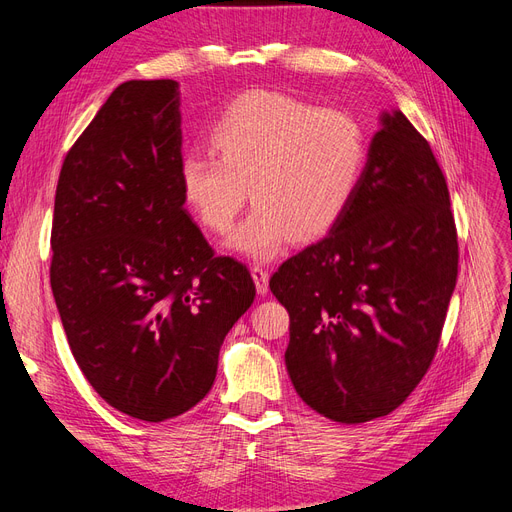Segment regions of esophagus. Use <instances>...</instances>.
Returning a JSON list of instances; mask_svg holds the SVG:
<instances>
[{"label":"esophagus","instance_id":"obj_1","mask_svg":"<svg viewBox=\"0 0 512 512\" xmlns=\"http://www.w3.org/2000/svg\"><path fill=\"white\" fill-rule=\"evenodd\" d=\"M252 277H254V284L258 294H267L269 292V271L265 267H252Z\"/></svg>","mask_w":512,"mask_h":512}]
</instances>
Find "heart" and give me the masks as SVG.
<instances>
[{"label":"heart","mask_w":512,"mask_h":512,"mask_svg":"<svg viewBox=\"0 0 512 512\" xmlns=\"http://www.w3.org/2000/svg\"><path fill=\"white\" fill-rule=\"evenodd\" d=\"M213 153L179 162L185 205L213 232L232 226L247 198L250 215L226 245L269 260L290 237L312 241L344 218L367 166L363 123L339 108H318L277 91H247L209 130Z\"/></svg>","instance_id":"heart-1"}]
</instances>
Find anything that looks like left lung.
<instances>
[{
	"instance_id": "8db88e82",
	"label": "left lung",
	"mask_w": 512,
	"mask_h": 512,
	"mask_svg": "<svg viewBox=\"0 0 512 512\" xmlns=\"http://www.w3.org/2000/svg\"><path fill=\"white\" fill-rule=\"evenodd\" d=\"M457 258L433 151L399 108L384 111L344 218L269 282L290 314L286 369L305 404L348 425L404 404L436 354Z\"/></svg>"
}]
</instances>
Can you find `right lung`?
Returning <instances> with one entry per match:
<instances>
[{"label":"right lung","instance_id":"add662e5","mask_svg":"<svg viewBox=\"0 0 512 512\" xmlns=\"http://www.w3.org/2000/svg\"><path fill=\"white\" fill-rule=\"evenodd\" d=\"M179 83L128 81L61 166L51 288L76 363L108 406L162 423L213 386L226 333L256 297L213 256L179 185Z\"/></svg>","mask_w":512,"mask_h":512}]
</instances>
